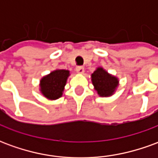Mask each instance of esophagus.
<instances>
[{
    "label": "esophagus",
    "instance_id": "34e87169",
    "mask_svg": "<svg viewBox=\"0 0 158 158\" xmlns=\"http://www.w3.org/2000/svg\"><path fill=\"white\" fill-rule=\"evenodd\" d=\"M76 72L79 73H84V72H85V68L83 66H78L76 68Z\"/></svg>",
    "mask_w": 158,
    "mask_h": 158
}]
</instances>
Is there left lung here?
Masks as SVG:
<instances>
[{
    "instance_id": "left-lung-1",
    "label": "left lung",
    "mask_w": 158,
    "mask_h": 158,
    "mask_svg": "<svg viewBox=\"0 0 158 158\" xmlns=\"http://www.w3.org/2000/svg\"><path fill=\"white\" fill-rule=\"evenodd\" d=\"M91 80L95 89L101 96H112L118 85L116 77L109 74L102 68H98L93 73Z\"/></svg>"
}]
</instances>
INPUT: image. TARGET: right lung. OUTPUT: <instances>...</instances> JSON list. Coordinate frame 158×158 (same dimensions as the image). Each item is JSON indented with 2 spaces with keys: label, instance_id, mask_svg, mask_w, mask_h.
<instances>
[{
  "label": "right lung",
  "instance_id": "1",
  "mask_svg": "<svg viewBox=\"0 0 158 158\" xmlns=\"http://www.w3.org/2000/svg\"><path fill=\"white\" fill-rule=\"evenodd\" d=\"M69 76V70L58 69L53 71L40 80V91L50 100L61 97Z\"/></svg>",
  "mask_w": 158,
  "mask_h": 158
}]
</instances>
